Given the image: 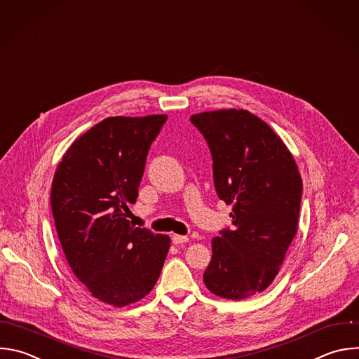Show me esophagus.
Segmentation results:
<instances>
[{
	"instance_id": "obj_1",
	"label": "esophagus",
	"mask_w": 359,
	"mask_h": 359,
	"mask_svg": "<svg viewBox=\"0 0 359 359\" xmlns=\"http://www.w3.org/2000/svg\"><path fill=\"white\" fill-rule=\"evenodd\" d=\"M172 241L175 245H180V244H184L189 241V236L186 235H177V233H173L172 235Z\"/></svg>"
}]
</instances>
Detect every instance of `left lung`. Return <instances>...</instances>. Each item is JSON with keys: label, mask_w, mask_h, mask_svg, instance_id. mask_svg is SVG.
Returning a JSON list of instances; mask_svg holds the SVG:
<instances>
[{"label": "left lung", "mask_w": 359, "mask_h": 359, "mask_svg": "<svg viewBox=\"0 0 359 359\" xmlns=\"http://www.w3.org/2000/svg\"><path fill=\"white\" fill-rule=\"evenodd\" d=\"M212 156L218 198L232 205V229L211 240L203 279L218 297L244 300L273 282L296 236L302 177L285 142L247 109L190 116Z\"/></svg>", "instance_id": "8db88e82"}]
</instances>
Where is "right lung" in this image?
<instances>
[{"label":"right lung","instance_id":"add662e5","mask_svg":"<svg viewBox=\"0 0 359 359\" xmlns=\"http://www.w3.org/2000/svg\"><path fill=\"white\" fill-rule=\"evenodd\" d=\"M168 115L109 116L66 151L50 204L65 257L86 289L114 307L144 299L155 286L170 238L135 226V203L151 144Z\"/></svg>","mask_w":359,"mask_h":359}]
</instances>
